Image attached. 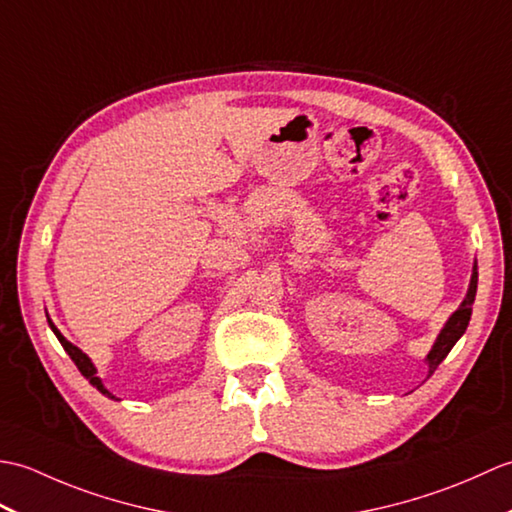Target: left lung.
Listing matches in <instances>:
<instances>
[{"instance_id":"obj_1","label":"left lung","mask_w":512,"mask_h":512,"mask_svg":"<svg viewBox=\"0 0 512 512\" xmlns=\"http://www.w3.org/2000/svg\"><path fill=\"white\" fill-rule=\"evenodd\" d=\"M475 292H477V262L473 264V273H471V284L469 290H466V297L460 303V308L455 310L451 317L444 323V328L440 330L436 343L429 350L427 361L429 365V376L436 372L438 365L447 358V354L453 350V345L462 339V334L469 328V321H471V312H473V301H475Z\"/></svg>"}]
</instances>
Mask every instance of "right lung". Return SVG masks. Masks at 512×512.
Returning <instances> with one entry per match:
<instances>
[{"label":"right lung","instance_id":"add662e5","mask_svg":"<svg viewBox=\"0 0 512 512\" xmlns=\"http://www.w3.org/2000/svg\"><path fill=\"white\" fill-rule=\"evenodd\" d=\"M48 325H50V330L54 332V336H57V339H59V343L63 345V350L68 352V356H70L72 361H74V365L79 367V372H81L85 378L90 380V385H92V387H96V389H99L103 396L112 398V400H118V398L112 394V391L103 385V380H101L99 376H96V367H94V363L90 361V356H88V354H83V352L79 350V347L72 345L68 339H65V336L59 332L57 325L52 323V319H50V317H48Z\"/></svg>","mask_w":512,"mask_h":512}]
</instances>
